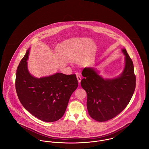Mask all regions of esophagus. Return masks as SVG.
I'll return each instance as SVG.
<instances>
[{"label":"esophagus","mask_w":149,"mask_h":149,"mask_svg":"<svg viewBox=\"0 0 149 149\" xmlns=\"http://www.w3.org/2000/svg\"><path fill=\"white\" fill-rule=\"evenodd\" d=\"M77 80H78V82H79V83H80V82H81V77L80 75L77 74Z\"/></svg>","instance_id":"1"}]
</instances>
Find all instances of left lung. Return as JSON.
<instances>
[{
    "label": "left lung",
    "mask_w": 149,
    "mask_h": 149,
    "mask_svg": "<svg viewBox=\"0 0 149 149\" xmlns=\"http://www.w3.org/2000/svg\"><path fill=\"white\" fill-rule=\"evenodd\" d=\"M125 67L117 78L104 79L93 68H85V78L81 85L87 95V108L90 116L98 122H105L121 113L130 102L136 87L133 64L125 49Z\"/></svg>",
    "instance_id": "obj_1"
}]
</instances>
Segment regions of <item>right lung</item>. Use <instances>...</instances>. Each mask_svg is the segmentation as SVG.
I'll return each instance as SVG.
<instances>
[{"mask_svg": "<svg viewBox=\"0 0 149 149\" xmlns=\"http://www.w3.org/2000/svg\"><path fill=\"white\" fill-rule=\"evenodd\" d=\"M29 49L19 64L16 74V92L24 108L40 120L52 122L63 117L72 94L78 87L75 74L61 73L35 78L27 68Z\"/></svg>", "mask_w": 149, "mask_h": 149, "instance_id": "obj_1", "label": "right lung"}]
</instances>
